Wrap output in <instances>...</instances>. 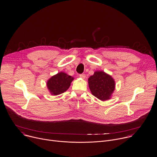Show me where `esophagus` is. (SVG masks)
<instances>
[{
	"label": "esophagus",
	"instance_id": "34e87169",
	"mask_svg": "<svg viewBox=\"0 0 157 157\" xmlns=\"http://www.w3.org/2000/svg\"><path fill=\"white\" fill-rule=\"evenodd\" d=\"M85 76H86L85 74H80V75H79V77H81V78H82V79H85Z\"/></svg>",
	"mask_w": 157,
	"mask_h": 157
}]
</instances>
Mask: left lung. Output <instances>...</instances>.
Returning <instances> with one entry per match:
<instances>
[{"label":"left lung","mask_w":157,"mask_h":157,"mask_svg":"<svg viewBox=\"0 0 157 157\" xmlns=\"http://www.w3.org/2000/svg\"><path fill=\"white\" fill-rule=\"evenodd\" d=\"M88 83L92 95L102 101L109 99L115 88L114 79L102 71H97L91 76Z\"/></svg>","instance_id":"8db88e82"}]
</instances>
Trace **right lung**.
I'll return each mask as SVG.
<instances>
[{"label": "right lung", "instance_id": "add662e5", "mask_svg": "<svg viewBox=\"0 0 157 157\" xmlns=\"http://www.w3.org/2000/svg\"><path fill=\"white\" fill-rule=\"evenodd\" d=\"M74 78L64 72H60L52 76L47 83V86L52 95H57L65 92L71 86Z\"/></svg>", "mask_w": 157, "mask_h": 157}]
</instances>
